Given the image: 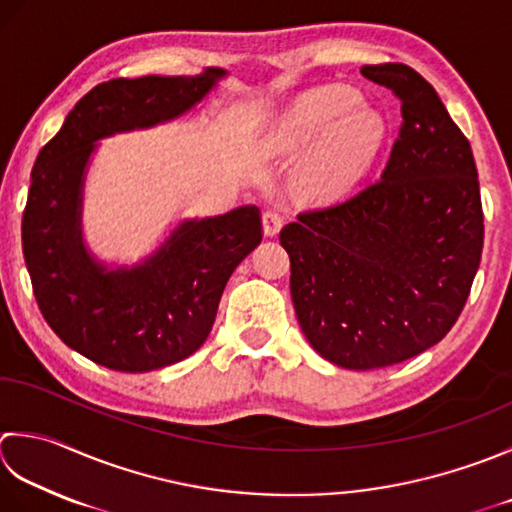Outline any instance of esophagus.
Instances as JSON below:
<instances>
[{"instance_id": "34e87169", "label": "esophagus", "mask_w": 512, "mask_h": 512, "mask_svg": "<svg viewBox=\"0 0 512 512\" xmlns=\"http://www.w3.org/2000/svg\"><path fill=\"white\" fill-rule=\"evenodd\" d=\"M262 224H264V235L275 237L279 230H282L284 219H282V215L277 213V210H266L264 217H262Z\"/></svg>"}]
</instances>
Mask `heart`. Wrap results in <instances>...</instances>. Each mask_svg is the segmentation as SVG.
I'll use <instances>...</instances> for the list:
<instances>
[{
	"label": "heart",
	"instance_id": "obj_1",
	"mask_svg": "<svg viewBox=\"0 0 512 512\" xmlns=\"http://www.w3.org/2000/svg\"><path fill=\"white\" fill-rule=\"evenodd\" d=\"M384 137V117L375 108L359 106L355 90L319 88L299 97L277 119L262 153L268 159H286L318 138L297 170V186L310 199L333 202L368 173Z\"/></svg>",
	"mask_w": 512,
	"mask_h": 512
}]
</instances>
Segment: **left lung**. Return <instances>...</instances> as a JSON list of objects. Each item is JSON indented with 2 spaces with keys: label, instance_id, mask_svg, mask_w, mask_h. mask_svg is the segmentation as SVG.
Listing matches in <instances>:
<instances>
[{
  "label": "left lung",
  "instance_id": "1",
  "mask_svg": "<svg viewBox=\"0 0 512 512\" xmlns=\"http://www.w3.org/2000/svg\"><path fill=\"white\" fill-rule=\"evenodd\" d=\"M362 75L402 102L382 179L279 233L299 326L319 355L350 370L393 366L442 342L484 246L473 150L435 88L406 64Z\"/></svg>",
  "mask_w": 512,
  "mask_h": 512
}]
</instances>
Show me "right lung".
I'll return each mask as SVG.
<instances>
[{
    "label": "right lung",
    "instance_id": "1",
    "mask_svg": "<svg viewBox=\"0 0 512 512\" xmlns=\"http://www.w3.org/2000/svg\"><path fill=\"white\" fill-rule=\"evenodd\" d=\"M228 73L110 79L86 93L39 150L22 246L35 299L66 346L99 366L148 373L206 342L233 270L262 242L257 206L186 217L137 264H108L84 239L90 157L106 137L190 113Z\"/></svg>",
    "mask_w": 512,
    "mask_h": 512
}]
</instances>
